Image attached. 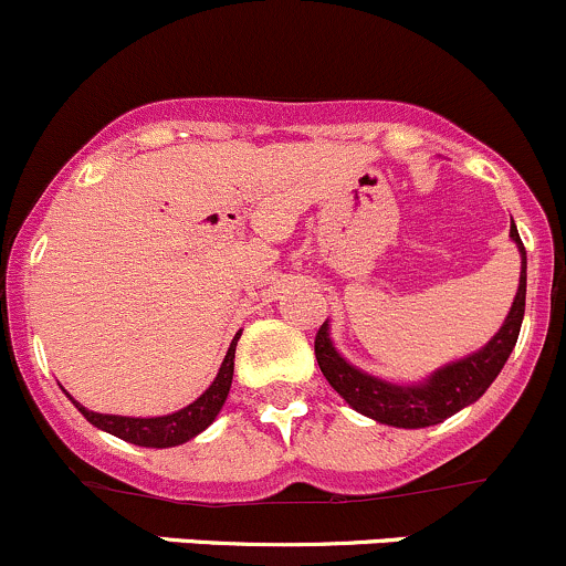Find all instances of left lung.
I'll return each mask as SVG.
<instances>
[{
	"label": "left lung",
	"instance_id": "1",
	"mask_svg": "<svg viewBox=\"0 0 566 566\" xmlns=\"http://www.w3.org/2000/svg\"><path fill=\"white\" fill-rule=\"evenodd\" d=\"M510 235L521 249V284L518 295H515L513 308H510L507 319L499 328L496 336L485 344L480 353L469 355V358L450 363V366L439 368L431 379L423 385H390L382 379L363 374L355 366H349L342 355L333 349L328 338V323L319 325L317 336H314V355H317L319 371L331 382V388L344 398L353 409H358L366 418H374L377 423H388L396 428H426L437 426L455 415L458 409L469 407L478 401L488 390V385L496 379L502 366L507 363L513 353L515 342H518L523 308H526V249L518 235V228L510 224Z\"/></svg>",
	"mask_w": 566,
	"mask_h": 566
}]
</instances>
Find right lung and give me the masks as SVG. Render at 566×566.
Returning <instances> with one entry per match:
<instances>
[{"instance_id":"add662e5","label":"right lung","mask_w":566,"mask_h":566,"mask_svg":"<svg viewBox=\"0 0 566 566\" xmlns=\"http://www.w3.org/2000/svg\"><path fill=\"white\" fill-rule=\"evenodd\" d=\"M238 336H241V333H235L233 344H230L228 355H224L222 360V368H219L211 388H208L198 401L178 409L174 415H165V418H122V415L92 412V409L81 407L78 401L73 403L78 407V412L88 420V423L103 428V431L113 433V437L124 439V442L140 444V448H176V444L189 442V439L198 437L200 431H206V428L213 423V418L219 415V409H222L224 398H228L230 392V385H233V358Z\"/></svg>"}]
</instances>
